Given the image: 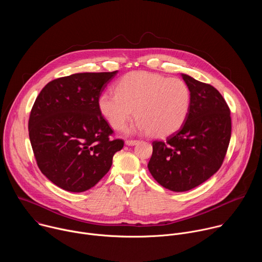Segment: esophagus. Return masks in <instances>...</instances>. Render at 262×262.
Here are the masks:
<instances>
[{"label":"esophagus","mask_w":262,"mask_h":262,"mask_svg":"<svg viewBox=\"0 0 262 262\" xmlns=\"http://www.w3.org/2000/svg\"><path fill=\"white\" fill-rule=\"evenodd\" d=\"M137 143H139V140H134V139H128L125 141L126 145H136Z\"/></svg>","instance_id":"1"}]
</instances>
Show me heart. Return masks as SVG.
Wrapping results in <instances>:
<instances>
[{"instance_id":"heart-1","label":"heart","mask_w":262,"mask_h":262,"mask_svg":"<svg viewBox=\"0 0 262 262\" xmlns=\"http://www.w3.org/2000/svg\"><path fill=\"white\" fill-rule=\"evenodd\" d=\"M191 91L178 78L159 73L134 71L99 98V110L110 125L120 129L134 117L136 127L155 137H165L177 130L188 116Z\"/></svg>"}]
</instances>
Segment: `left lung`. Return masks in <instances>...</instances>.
Segmentation results:
<instances>
[{
    "instance_id": "8db88e82",
    "label": "left lung",
    "mask_w": 262,
    "mask_h": 262,
    "mask_svg": "<svg viewBox=\"0 0 262 262\" xmlns=\"http://www.w3.org/2000/svg\"><path fill=\"white\" fill-rule=\"evenodd\" d=\"M191 91L188 116L165 141L152 142L149 172L165 189L192 190L222 166L231 138L230 108L211 85L182 74Z\"/></svg>"
}]
</instances>
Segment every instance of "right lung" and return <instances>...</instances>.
Segmentation results:
<instances>
[{"label": "right lung", "mask_w": 262, "mask_h": 262, "mask_svg": "<svg viewBox=\"0 0 262 262\" xmlns=\"http://www.w3.org/2000/svg\"><path fill=\"white\" fill-rule=\"evenodd\" d=\"M117 70L74 73L51 81L37 96L29 137L39 170L59 188L85 192L108 172L124 145L99 110V97Z\"/></svg>", "instance_id": "obj_1"}]
</instances>
